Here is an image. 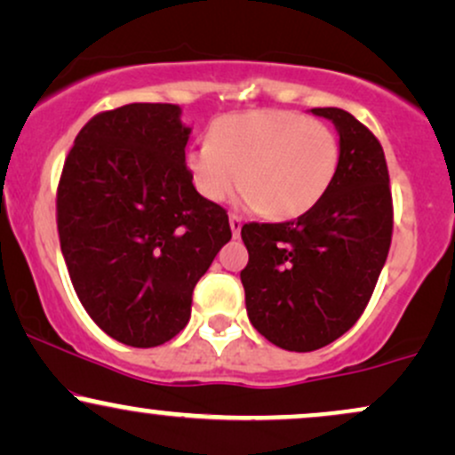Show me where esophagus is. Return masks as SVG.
I'll list each match as a JSON object with an SVG mask.
<instances>
[{
    "label": "esophagus",
    "mask_w": 455,
    "mask_h": 455,
    "mask_svg": "<svg viewBox=\"0 0 455 455\" xmlns=\"http://www.w3.org/2000/svg\"><path fill=\"white\" fill-rule=\"evenodd\" d=\"M228 224H231V233H233V237L237 239V237H239V233H242V218L235 216V213H233V216L228 218Z\"/></svg>",
    "instance_id": "34e87169"
}]
</instances>
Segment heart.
Here are the masks:
<instances>
[{
  "mask_svg": "<svg viewBox=\"0 0 455 455\" xmlns=\"http://www.w3.org/2000/svg\"><path fill=\"white\" fill-rule=\"evenodd\" d=\"M340 164V145L325 124L278 108L224 115L210 140L192 145L186 169L196 192L224 203L242 180L243 201L274 220L310 212Z\"/></svg>",
  "mask_w": 455,
  "mask_h": 455,
  "instance_id": "obj_1",
  "label": "heart"
}]
</instances>
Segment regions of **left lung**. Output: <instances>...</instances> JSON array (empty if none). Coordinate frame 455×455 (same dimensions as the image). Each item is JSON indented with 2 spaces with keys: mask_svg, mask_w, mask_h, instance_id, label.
Returning <instances> with one entry per match:
<instances>
[{
  "mask_svg": "<svg viewBox=\"0 0 455 455\" xmlns=\"http://www.w3.org/2000/svg\"><path fill=\"white\" fill-rule=\"evenodd\" d=\"M336 126L340 164L325 196L297 220L242 227L245 310L275 347L307 353L347 333L387 260L394 210L380 143L336 107L310 108Z\"/></svg>",
  "mask_w": 455,
  "mask_h": 455,
  "instance_id": "obj_1",
  "label": "left lung"
}]
</instances>
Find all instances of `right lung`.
Masks as SVG:
<instances>
[{"instance_id": "1", "label": "right lung", "mask_w": 455, "mask_h": 455, "mask_svg": "<svg viewBox=\"0 0 455 455\" xmlns=\"http://www.w3.org/2000/svg\"><path fill=\"white\" fill-rule=\"evenodd\" d=\"M190 132L177 104L96 115L57 188L72 286L93 323L128 347H158L188 325L196 282L231 239L227 212L186 169Z\"/></svg>"}]
</instances>
